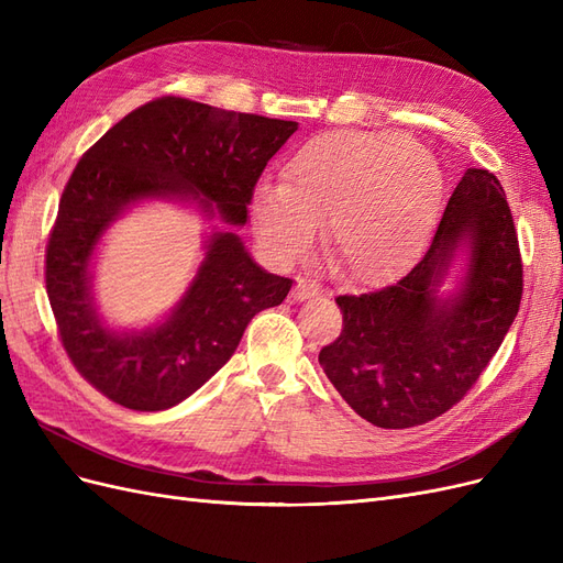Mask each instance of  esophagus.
<instances>
[{
	"label": "esophagus",
	"mask_w": 563,
	"mask_h": 563,
	"mask_svg": "<svg viewBox=\"0 0 563 563\" xmlns=\"http://www.w3.org/2000/svg\"><path fill=\"white\" fill-rule=\"evenodd\" d=\"M319 294V286L312 282V279H298L294 291H291V298L294 300H308V298H314Z\"/></svg>",
	"instance_id": "obj_1"
}]
</instances>
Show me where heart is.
Instances as JSON below:
<instances>
[{"label": "heart", "mask_w": 563, "mask_h": 563, "mask_svg": "<svg viewBox=\"0 0 563 563\" xmlns=\"http://www.w3.org/2000/svg\"><path fill=\"white\" fill-rule=\"evenodd\" d=\"M444 201L434 159L401 133L327 131L288 157L282 183L251 199L253 228L282 263L308 253L327 218V249L340 279L383 284L411 267Z\"/></svg>", "instance_id": "obj_1"}]
</instances>
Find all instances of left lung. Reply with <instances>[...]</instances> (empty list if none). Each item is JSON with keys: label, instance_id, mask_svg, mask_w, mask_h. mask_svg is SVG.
<instances>
[{"label": "left lung", "instance_id": "8db88e82", "mask_svg": "<svg viewBox=\"0 0 563 563\" xmlns=\"http://www.w3.org/2000/svg\"><path fill=\"white\" fill-rule=\"evenodd\" d=\"M457 254L464 277L440 291ZM523 267L498 178L467 168L424 258L397 284L338 296L343 331L319 364L356 413L406 430L446 413L498 352L519 312Z\"/></svg>", "mask_w": 563, "mask_h": 563}]
</instances>
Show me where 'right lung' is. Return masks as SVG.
Returning a JSON list of instances; mask_svg holds the SVG:
<instances>
[{
	"label": "right lung",
	"mask_w": 563,
	"mask_h": 563,
	"mask_svg": "<svg viewBox=\"0 0 563 563\" xmlns=\"http://www.w3.org/2000/svg\"><path fill=\"white\" fill-rule=\"evenodd\" d=\"M296 129L286 119L164 96L84 152L48 234L46 294L67 356L108 399L131 411L180 404L230 360L249 321L291 291L294 279L265 272L232 228L246 225L255 183ZM143 198L192 200L227 230L212 233L172 316L119 334L97 314L92 258L107 228Z\"/></svg>",
	"instance_id": "add662e5"
}]
</instances>
